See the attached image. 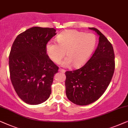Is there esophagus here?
I'll use <instances>...</instances> for the list:
<instances>
[{
	"label": "esophagus",
	"mask_w": 128,
	"mask_h": 128,
	"mask_svg": "<svg viewBox=\"0 0 128 128\" xmlns=\"http://www.w3.org/2000/svg\"><path fill=\"white\" fill-rule=\"evenodd\" d=\"M58 71H60V72H62V73H64L65 72H66V70H64V69H62V68H59Z\"/></svg>",
	"instance_id": "esophagus-1"
}]
</instances>
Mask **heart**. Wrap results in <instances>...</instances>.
<instances>
[{"label": "heart", "instance_id": "b5f03b06", "mask_svg": "<svg viewBox=\"0 0 128 128\" xmlns=\"http://www.w3.org/2000/svg\"><path fill=\"white\" fill-rule=\"evenodd\" d=\"M56 41L57 44L49 42L46 44V52L48 58L59 64L66 54L67 58L62 62V65L68 66L72 64L74 67H80L87 62L96 44L94 34L71 30L57 35Z\"/></svg>", "mask_w": 128, "mask_h": 128}]
</instances>
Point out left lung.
Here are the masks:
<instances>
[{
	"label": "left lung",
	"mask_w": 128,
	"mask_h": 128,
	"mask_svg": "<svg viewBox=\"0 0 128 128\" xmlns=\"http://www.w3.org/2000/svg\"><path fill=\"white\" fill-rule=\"evenodd\" d=\"M99 42L92 56L81 68L66 71V95L76 105L86 106L98 100L107 89L115 70L112 44L99 30Z\"/></svg>",
	"instance_id": "left-lung-1"
}]
</instances>
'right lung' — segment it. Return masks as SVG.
Instances as JSON below:
<instances>
[{"label":"right lung","instance_id":"1","mask_svg":"<svg viewBox=\"0 0 128 128\" xmlns=\"http://www.w3.org/2000/svg\"><path fill=\"white\" fill-rule=\"evenodd\" d=\"M56 31L34 26L19 34L12 44L8 60L10 80L18 96L27 104L42 103L52 93L58 66L48 57L46 46Z\"/></svg>","mask_w":128,"mask_h":128}]
</instances>
